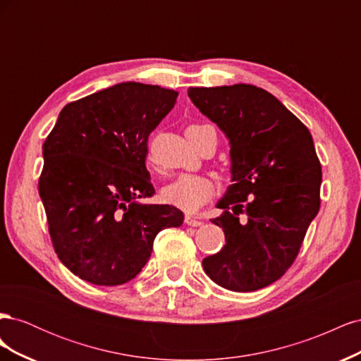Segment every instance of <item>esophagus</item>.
Segmentation results:
<instances>
[{
    "mask_svg": "<svg viewBox=\"0 0 361 361\" xmlns=\"http://www.w3.org/2000/svg\"><path fill=\"white\" fill-rule=\"evenodd\" d=\"M185 223H187L188 226H192V227H199V226L203 224V221L197 220V218H194V216H191V215L185 216Z\"/></svg>",
    "mask_w": 361,
    "mask_h": 361,
    "instance_id": "34e87169",
    "label": "esophagus"
}]
</instances>
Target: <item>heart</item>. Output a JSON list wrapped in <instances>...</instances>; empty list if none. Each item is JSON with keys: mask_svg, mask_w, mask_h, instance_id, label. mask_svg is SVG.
<instances>
[{"mask_svg": "<svg viewBox=\"0 0 361 361\" xmlns=\"http://www.w3.org/2000/svg\"><path fill=\"white\" fill-rule=\"evenodd\" d=\"M207 125H190L187 134H192ZM215 191L211 178L203 174H179L161 190V199L185 212H195L209 200Z\"/></svg>", "mask_w": 361, "mask_h": 361, "instance_id": "b5f03b06", "label": "heart"}]
</instances>
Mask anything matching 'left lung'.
I'll return each mask as SVG.
<instances>
[{"label": "left lung", "mask_w": 361, "mask_h": 361, "mask_svg": "<svg viewBox=\"0 0 361 361\" xmlns=\"http://www.w3.org/2000/svg\"><path fill=\"white\" fill-rule=\"evenodd\" d=\"M188 96L231 143L232 185L211 220L226 245L203 259L218 286L251 292L279 280L321 206V162L309 129L276 96L250 84L190 87ZM246 218L238 223V215Z\"/></svg>", "instance_id": "8db88e82"}]
</instances>
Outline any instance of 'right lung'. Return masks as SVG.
Instances as JSON below:
<instances>
[{"label": "right lung", "instance_id": "1", "mask_svg": "<svg viewBox=\"0 0 361 361\" xmlns=\"http://www.w3.org/2000/svg\"><path fill=\"white\" fill-rule=\"evenodd\" d=\"M178 92L120 82L68 104L43 143L39 194L54 250L75 276L99 286L133 280L155 236L182 211L141 200L155 194L147 138Z\"/></svg>", "mask_w": 361, "mask_h": 361}]
</instances>
